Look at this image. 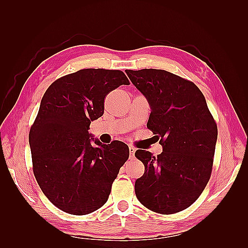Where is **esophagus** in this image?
<instances>
[{
    "instance_id": "esophagus-1",
    "label": "esophagus",
    "mask_w": 248,
    "mask_h": 248,
    "mask_svg": "<svg viewBox=\"0 0 248 248\" xmlns=\"http://www.w3.org/2000/svg\"><path fill=\"white\" fill-rule=\"evenodd\" d=\"M134 153H136V149H134L133 147H129V155H130L131 159L134 158Z\"/></svg>"
}]
</instances>
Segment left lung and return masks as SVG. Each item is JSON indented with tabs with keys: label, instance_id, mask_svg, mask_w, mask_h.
I'll list each match as a JSON object with an SVG mask.
<instances>
[{
	"label": "left lung",
	"instance_id": "left-lung-1",
	"mask_svg": "<svg viewBox=\"0 0 248 248\" xmlns=\"http://www.w3.org/2000/svg\"><path fill=\"white\" fill-rule=\"evenodd\" d=\"M151 107L147 127L162 153L137 150L145 172L136 194L149 210L174 214L196 202L211 177L217 125L204 95L192 81L161 69L126 70Z\"/></svg>",
	"mask_w": 248,
	"mask_h": 248
}]
</instances>
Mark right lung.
<instances>
[{
  "label": "right lung",
  "mask_w": 248,
  "mask_h": 248,
  "mask_svg": "<svg viewBox=\"0 0 248 248\" xmlns=\"http://www.w3.org/2000/svg\"><path fill=\"white\" fill-rule=\"evenodd\" d=\"M129 84L121 70L89 68L58 78L44 93L29 133L33 171L62 211L86 215L107 202L129 149L120 140L90 139V124L103 115L107 95Z\"/></svg>",
  "instance_id": "obj_1"
}]
</instances>
